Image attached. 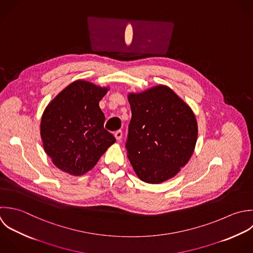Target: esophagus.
I'll return each mask as SVG.
<instances>
[{
    "instance_id": "esophagus-1",
    "label": "esophagus",
    "mask_w": 253,
    "mask_h": 253,
    "mask_svg": "<svg viewBox=\"0 0 253 253\" xmlns=\"http://www.w3.org/2000/svg\"><path fill=\"white\" fill-rule=\"evenodd\" d=\"M122 135H123L122 131H117V132H115V133H114V137H115V139H116L117 141H120V140H121Z\"/></svg>"
}]
</instances>
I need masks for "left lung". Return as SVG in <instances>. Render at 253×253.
Here are the masks:
<instances>
[{
    "label": "left lung",
    "mask_w": 253,
    "mask_h": 253,
    "mask_svg": "<svg viewBox=\"0 0 253 253\" xmlns=\"http://www.w3.org/2000/svg\"><path fill=\"white\" fill-rule=\"evenodd\" d=\"M128 101L132 118L126 148L135 173L150 184L174 177L195 150L198 125L193 110L165 84L129 92Z\"/></svg>",
    "instance_id": "left-lung-1"
}]
</instances>
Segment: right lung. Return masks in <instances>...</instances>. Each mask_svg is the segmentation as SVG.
I'll return each mask as SVG.
<instances>
[{"mask_svg": "<svg viewBox=\"0 0 253 253\" xmlns=\"http://www.w3.org/2000/svg\"><path fill=\"white\" fill-rule=\"evenodd\" d=\"M108 90L109 86L77 80L45 107L40 122L43 149L62 171L86 173L115 143L103 128L105 117L98 105Z\"/></svg>", "mask_w": 253, "mask_h": 253, "instance_id": "1", "label": "right lung"}]
</instances>
